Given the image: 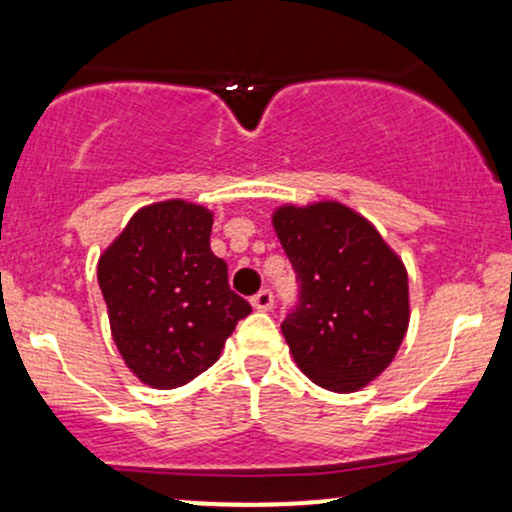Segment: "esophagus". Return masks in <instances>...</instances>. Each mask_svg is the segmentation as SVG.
<instances>
[{
    "instance_id": "esophagus-1",
    "label": "esophagus",
    "mask_w": 512,
    "mask_h": 512,
    "mask_svg": "<svg viewBox=\"0 0 512 512\" xmlns=\"http://www.w3.org/2000/svg\"><path fill=\"white\" fill-rule=\"evenodd\" d=\"M250 303H252V308H255V310H272V305H274L272 291L262 289L260 293H255V296H252Z\"/></svg>"
}]
</instances>
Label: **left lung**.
<instances>
[{
    "instance_id": "left-lung-1",
    "label": "left lung",
    "mask_w": 512,
    "mask_h": 512,
    "mask_svg": "<svg viewBox=\"0 0 512 512\" xmlns=\"http://www.w3.org/2000/svg\"><path fill=\"white\" fill-rule=\"evenodd\" d=\"M272 226L301 281L281 325L296 366L315 385L356 392L397 356L409 327V276L378 228L337 199L281 204Z\"/></svg>"
}]
</instances>
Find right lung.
<instances>
[{
	"label": "right lung",
	"mask_w": 512,
	"mask_h": 512,
	"mask_svg": "<svg viewBox=\"0 0 512 512\" xmlns=\"http://www.w3.org/2000/svg\"><path fill=\"white\" fill-rule=\"evenodd\" d=\"M211 223L214 211L187 199L146 204L98 257L113 342L156 390H175L214 366L252 310L209 248Z\"/></svg>",
	"instance_id": "add662e5"
}]
</instances>
